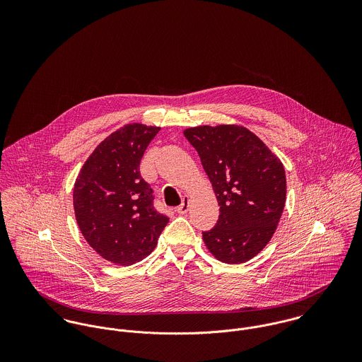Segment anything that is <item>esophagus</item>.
Instances as JSON below:
<instances>
[{"mask_svg":"<svg viewBox=\"0 0 362 362\" xmlns=\"http://www.w3.org/2000/svg\"><path fill=\"white\" fill-rule=\"evenodd\" d=\"M188 209H189V198H188V197H184V198H182V204L175 209V211H177L178 214H184V213L188 211Z\"/></svg>","mask_w":362,"mask_h":362,"instance_id":"esophagus-1","label":"esophagus"}]
</instances>
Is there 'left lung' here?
I'll return each instance as SVG.
<instances>
[{
  "label": "left lung",
  "instance_id": "1",
  "mask_svg": "<svg viewBox=\"0 0 362 362\" xmlns=\"http://www.w3.org/2000/svg\"><path fill=\"white\" fill-rule=\"evenodd\" d=\"M213 185L220 214L204 231L207 250L224 263L258 255L276 231L286 204L281 161L255 134L238 125L184 131Z\"/></svg>",
  "mask_w": 362,
  "mask_h": 362
}]
</instances>
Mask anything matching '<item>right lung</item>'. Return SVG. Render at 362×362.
<instances>
[{
	"mask_svg": "<svg viewBox=\"0 0 362 362\" xmlns=\"http://www.w3.org/2000/svg\"><path fill=\"white\" fill-rule=\"evenodd\" d=\"M157 127L128 124L112 132L83 164L74 188L78 226L89 245L117 264L146 258L168 223L139 164Z\"/></svg>",
	"mask_w": 362,
	"mask_h": 362,
	"instance_id": "add662e5",
	"label": "right lung"
}]
</instances>
